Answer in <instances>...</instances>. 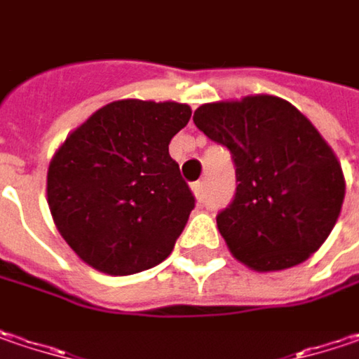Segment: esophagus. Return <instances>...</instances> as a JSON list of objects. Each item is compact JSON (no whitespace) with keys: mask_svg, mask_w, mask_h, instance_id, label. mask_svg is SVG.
<instances>
[{"mask_svg":"<svg viewBox=\"0 0 359 359\" xmlns=\"http://www.w3.org/2000/svg\"><path fill=\"white\" fill-rule=\"evenodd\" d=\"M191 191H194V196L200 200V202H204V198H206V189H204V182H196V184H191Z\"/></svg>","mask_w":359,"mask_h":359,"instance_id":"34e87169","label":"esophagus"}]
</instances>
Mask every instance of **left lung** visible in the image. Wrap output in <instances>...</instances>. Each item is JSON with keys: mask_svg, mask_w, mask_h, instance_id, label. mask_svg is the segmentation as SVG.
I'll use <instances>...</instances> for the list:
<instances>
[{"mask_svg": "<svg viewBox=\"0 0 359 359\" xmlns=\"http://www.w3.org/2000/svg\"><path fill=\"white\" fill-rule=\"evenodd\" d=\"M194 123L236 168L234 200L216 216L230 252L259 273L309 259L346 196L341 165L311 121L287 100L255 95L202 104Z\"/></svg>", "mask_w": 359, "mask_h": 359, "instance_id": "left-lung-1", "label": "left lung"}]
</instances>
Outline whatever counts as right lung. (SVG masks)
Here are the masks:
<instances>
[{
	"mask_svg": "<svg viewBox=\"0 0 359 359\" xmlns=\"http://www.w3.org/2000/svg\"><path fill=\"white\" fill-rule=\"evenodd\" d=\"M182 102L104 104L66 137L48 168V206L68 246L107 275L147 271L173 250L196 198L170 157L188 125Z\"/></svg>",
	"mask_w": 359,
	"mask_h": 359,
	"instance_id": "add662e5",
	"label": "right lung"
}]
</instances>
